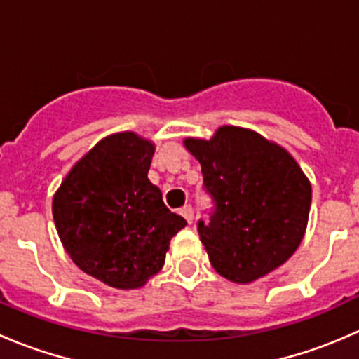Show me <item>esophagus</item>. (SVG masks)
I'll use <instances>...</instances> for the list:
<instances>
[{"mask_svg":"<svg viewBox=\"0 0 359 359\" xmlns=\"http://www.w3.org/2000/svg\"><path fill=\"white\" fill-rule=\"evenodd\" d=\"M180 215H182L184 219H186L189 224L193 222V219H194V210H193V206H191V205L182 206V208H180Z\"/></svg>","mask_w":359,"mask_h":359,"instance_id":"obj_1","label":"esophagus"}]
</instances>
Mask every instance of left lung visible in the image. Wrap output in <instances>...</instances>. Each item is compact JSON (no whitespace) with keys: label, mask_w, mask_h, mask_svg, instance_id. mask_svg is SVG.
I'll use <instances>...</instances> for the list:
<instances>
[{"label":"left lung","mask_w":359,"mask_h":359,"mask_svg":"<svg viewBox=\"0 0 359 359\" xmlns=\"http://www.w3.org/2000/svg\"><path fill=\"white\" fill-rule=\"evenodd\" d=\"M184 144L200 161L212 200L210 220L196 226L213 269L234 283H252L287 262L302 241L311 208V184L295 159L238 126Z\"/></svg>","instance_id":"1"}]
</instances>
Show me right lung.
I'll return each instance as SVG.
<instances>
[{"label":"right lung","instance_id":"1","mask_svg":"<svg viewBox=\"0 0 359 359\" xmlns=\"http://www.w3.org/2000/svg\"><path fill=\"white\" fill-rule=\"evenodd\" d=\"M154 147L135 133L100 140L64 179L53 220L76 266L114 288H139L165 264L186 220L149 182Z\"/></svg>","mask_w":359,"mask_h":359}]
</instances>
